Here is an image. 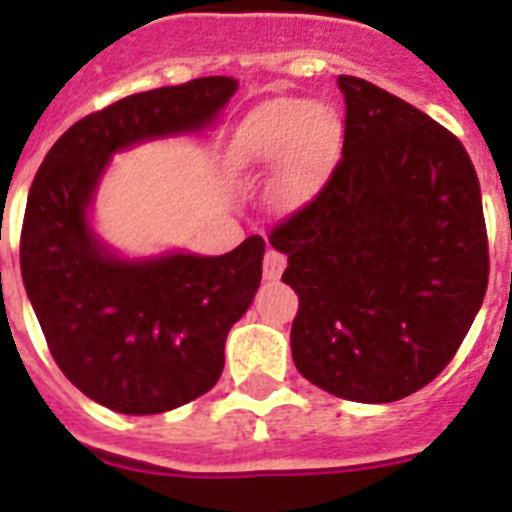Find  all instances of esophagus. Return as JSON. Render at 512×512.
Masks as SVG:
<instances>
[{
  "instance_id": "34e87169",
  "label": "esophagus",
  "mask_w": 512,
  "mask_h": 512,
  "mask_svg": "<svg viewBox=\"0 0 512 512\" xmlns=\"http://www.w3.org/2000/svg\"><path fill=\"white\" fill-rule=\"evenodd\" d=\"M283 268H286V255H283V252H278V249H268V252H265V260H263L265 281H278L283 273Z\"/></svg>"
}]
</instances>
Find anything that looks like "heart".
I'll list each match as a JSON object with an SVG mask.
<instances>
[{
    "label": "heart",
    "mask_w": 512,
    "mask_h": 512,
    "mask_svg": "<svg viewBox=\"0 0 512 512\" xmlns=\"http://www.w3.org/2000/svg\"><path fill=\"white\" fill-rule=\"evenodd\" d=\"M341 119L325 103L294 98L270 101L244 119L236 135V156L247 166L281 161L270 195L283 210L299 208L315 195L336 161Z\"/></svg>",
    "instance_id": "obj_1"
}]
</instances>
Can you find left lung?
I'll list each match as a JSON object with an SVG mask.
<instances>
[{
	"label": "left lung",
	"instance_id": "8db88e82",
	"mask_svg": "<svg viewBox=\"0 0 512 512\" xmlns=\"http://www.w3.org/2000/svg\"><path fill=\"white\" fill-rule=\"evenodd\" d=\"M341 158L270 229L299 296L291 356L312 385L390 403L448 367L489 281L482 190L461 140L403 98L341 75Z\"/></svg>",
	"mask_w": 512,
	"mask_h": 512
}]
</instances>
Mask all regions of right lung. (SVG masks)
Segmentation results:
<instances>
[{
  "label": "right lung",
  "mask_w": 512,
  "mask_h": 512,
  "mask_svg": "<svg viewBox=\"0 0 512 512\" xmlns=\"http://www.w3.org/2000/svg\"><path fill=\"white\" fill-rule=\"evenodd\" d=\"M236 88L234 77H197L93 111L51 145L30 184L20 270L46 346L80 393L119 414H163L216 385L226 336L263 278L265 242L127 263L85 213L111 153L203 130Z\"/></svg>",
  "instance_id": "add662e5"
}]
</instances>
